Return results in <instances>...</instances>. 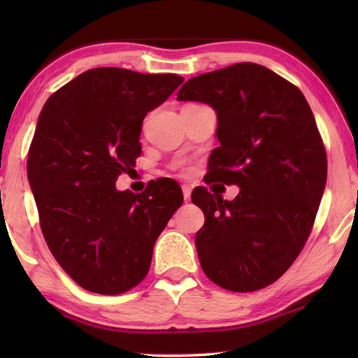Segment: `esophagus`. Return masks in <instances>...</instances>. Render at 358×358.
<instances>
[{
	"label": "esophagus",
	"mask_w": 358,
	"mask_h": 358,
	"mask_svg": "<svg viewBox=\"0 0 358 358\" xmlns=\"http://www.w3.org/2000/svg\"><path fill=\"white\" fill-rule=\"evenodd\" d=\"M182 195H184L185 202H189L190 197H192V185L184 184V185H182Z\"/></svg>",
	"instance_id": "esophagus-1"
}]
</instances>
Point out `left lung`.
Returning a JSON list of instances; mask_svg holds the SVG:
<instances>
[{
	"mask_svg": "<svg viewBox=\"0 0 358 358\" xmlns=\"http://www.w3.org/2000/svg\"><path fill=\"white\" fill-rule=\"evenodd\" d=\"M178 101L217 112L208 179L239 187L233 200L192 192L205 215L200 266L231 292L271 285L301 252L326 187L324 145L305 96L266 66L236 63L189 80Z\"/></svg>",
	"mask_w": 358,
	"mask_h": 358,
	"instance_id": "left-lung-1",
	"label": "left lung"
}]
</instances>
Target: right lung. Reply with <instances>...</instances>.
Returning <instances> with one entry per match:
<instances>
[{
    "label": "right lung",
    "mask_w": 358,
    "mask_h": 358,
    "mask_svg": "<svg viewBox=\"0 0 358 358\" xmlns=\"http://www.w3.org/2000/svg\"><path fill=\"white\" fill-rule=\"evenodd\" d=\"M184 78L92 68L48 97L29 150L27 179L43 238L86 290L119 295L148 273L155 243L182 205L173 180L117 190L141 153V124Z\"/></svg>",
    "instance_id": "add662e5"
}]
</instances>
